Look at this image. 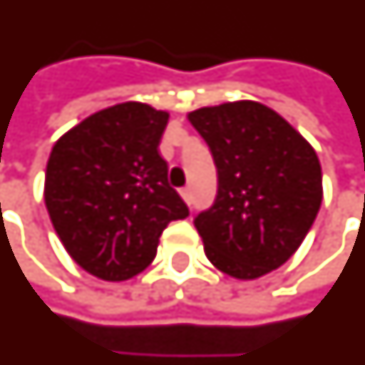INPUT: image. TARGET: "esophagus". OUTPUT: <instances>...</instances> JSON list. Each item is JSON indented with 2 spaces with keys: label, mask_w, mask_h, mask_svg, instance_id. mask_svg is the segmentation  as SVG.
Wrapping results in <instances>:
<instances>
[{
  "label": "esophagus",
  "mask_w": 365,
  "mask_h": 365,
  "mask_svg": "<svg viewBox=\"0 0 365 365\" xmlns=\"http://www.w3.org/2000/svg\"><path fill=\"white\" fill-rule=\"evenodd\" d=\"M180 196H182V200H185L186 204H190V202H192V192H190V186L180 188Z\"/></svg>",
  "instance_id": "34e87169"
}]
</instances>
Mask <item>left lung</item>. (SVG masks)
I'll list each match as a JSON object with an SVG mask.
<instances>
[{
    "instance_id": "obj_1",
    "label": "left lung",
    "mask_w": 365,
    "mask_h": 365,
    "mask_svg": "<svg viewBox=\"0 0 365 365\" xmlns=\"http://www.w3.org/2000/svg\"><path fill=\"white\" fill-rule=\"evenodd\" d=\"M188 120L217 169L214 204L194 217L206 257L239 280L276 270L297 251L321 208L317 153L280 114L255 101L204 106Z\"/></svg>"
}]
</instances>
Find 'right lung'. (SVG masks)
<instances>
[{
  "label": "right lung",
  "mask_w": 365,
  "mask_h": 365,
  "mask_svg": "<svg viewBox=\"0 0 365 365\" xmlns=\"http://www.w3.org/2000/svg\"><path fill=\"white\" fill-rule=\"evenodd\" d=\"M167 122L169 113L130 101L91 114L52 148L48 214L71 259L101 280L145 270L165 227L188 215L159 155Z\"/></svg>",
  "instance_id": "obj_1"
}]
</instances>
